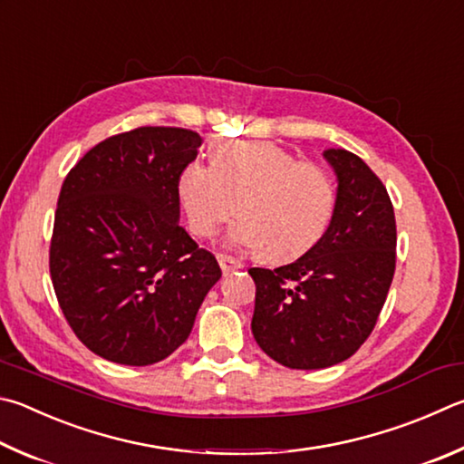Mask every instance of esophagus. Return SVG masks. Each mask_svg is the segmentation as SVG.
<instances>
[{"mask_svg": "<svg viewBox=\"0 0 464 464\" xmlns=\"http://www.w3.org/2000/svg\"><path fill=\"white\" fill-rule=\"evenodd\" d=\"M218 266H221V269H223V274L227 276V274H231V272H235V269H239L241 267V264H237V261H235L233 257H227V256H221L218 257Z\"/></svg>", "mask_w": 464, "mask_h": 464, "instance_id": "34e87169", "label": "esophagus"}]
</instances>
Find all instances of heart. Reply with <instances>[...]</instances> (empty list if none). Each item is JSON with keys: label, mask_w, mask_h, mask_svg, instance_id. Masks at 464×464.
<instances>
[{"label": "heart", "mask_w": 464, "mask_h": 464, "mask_svg": "<svg viewBox=\"0 0 464 464\" xmlns=\"http://www.w3.org/2000/svg\"><path fill=\"white\" fill-rule=\"evenodd\" d=\"M176 195L197 237L213 239L237 203L241 217L227 235L235 249H266L276 261L304 256L331 223L336 190L324 168L300 162L272 141H225L213 166L190 162Z\"/></svg>", "instance_id": "obj_1"}]
</instances>
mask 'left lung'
<instances>
[{"mask_svg": "<svg viewBox=\"0 0 464 464\" xmlns=\"http://www.w3.org/2000/svg\"><path fill=\"white\" fill-rule=\"evenodd\" d=\"M336 203L316 246L288 266L251 267V333L290 369H324L355 355L385 304L395 272V215L383 182L347 150H326Z\"/></svg>", "mask_w": 464, "mask_h": 464, "instance_id": "8db88e82", "label": "left lung"}]
</instances>
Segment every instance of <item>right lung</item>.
<instances>
[{"instance_id": "obj_1", "label": "right lung", "mask_w": 464, "mask_h": 464, "mask_svg": "<svg viewBox=\"0 0 464 464\" xmlns=\"http://www.w3.org/2000/svg\"><path fill=\"white\" fill-rule=\"evenodd\" d=\"M200 144L182 128L117 133L63 182L50 277L79 341L113 363L144 367L172 355L221 277L215 256L179 225L176 182Z\"/></svg>"}]
</instances>
